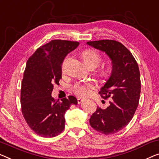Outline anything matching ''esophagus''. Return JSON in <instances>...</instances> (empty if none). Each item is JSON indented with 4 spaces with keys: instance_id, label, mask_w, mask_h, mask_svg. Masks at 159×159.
<instances>
[{
    "instance_id": "1",
    "label": "esophagus",
    "mask_w": 159,
    "mask_h": 159,
    "mask_svg": "<svg viewBox=\"0 0 159 159\" xmlns=\"http://www.w3.org/2000/svg\"><path fill=\"white\" fill-rule=\"evenodd\" d=\"M83 101H84V99L81 98H78V103L80 104L83 102Z\"/></svg>"
}]
</instances>
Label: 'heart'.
I'll list each match as a JSON object with an SVG mask.
<instances>
[{"instance_id":"heart-1","label":"heart","mask_w":159,"mask_h":159,"mask_svg":"<svg viewBox=\"0 0 159 159\" xmlns=\"http://www.w3.org/2000/svg\"><path fill=\"white\" fill-rule=\"evenodd\" d=\"M82 57L83 59H84V62L86 63L87 66L89 65H94L96 66L97 65L100 63L101 61V57L98 55V53H97L96 51L94 50H86L83 52L82 53ZM68 59V57H66L64 59V61H63L62 63V70H63L65 69L66 67V63L67 62ZM100 74L102 77L106 78L108 77V72L106 70H101ZM91 84H87L86 85H80V84H76L74 86V90L78 95H80V96H85V95L87 94L88 92H89V89L91 87Z\"/></svg>"}]
</instances>
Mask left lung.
<instances>
[{
  "mask_svg": "<svg viewBox=\"0 0 159 159\" xmlns=\"http://www.w3.org/2000/svg\"><path fill=\"white\" fill-rule=\"evenodd\" d=\"M89 46L103 52L112 63L111 75L99 94L112 100L106 109L97 107L89 119L91 127L101 134H113L122 130L134 116L141 93L140 71L131 52L113 40L87 42Z\"/></svg>",
  "mask_w": 159,
  "mask_h": 159,
  "instance_id": "8db88e82",
  "label": "left lung"
}]
</instances>
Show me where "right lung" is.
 Masks as SVG:
<instances>
[{
  "label": "right lung",
  "instance_id": "right-lung-1",
  "mask_svg": "<svg viewBox=\"0 0 159 159\" xmlns=\"http://www.w3.org/2000/svg\"><path fill=\"white\" fill-rule=\"evenodd\" d=\"M79 45L76 41L53 40L38 48L26 63L21 84V110L29 127L42 137L60 134L65 128L66 111L78 103L73 96L54 100L51 93L53 84L61 79L65 57Z\"/></svg>",
  "mask_w": 159,
  "mask_h": 159
}]
</instances>
